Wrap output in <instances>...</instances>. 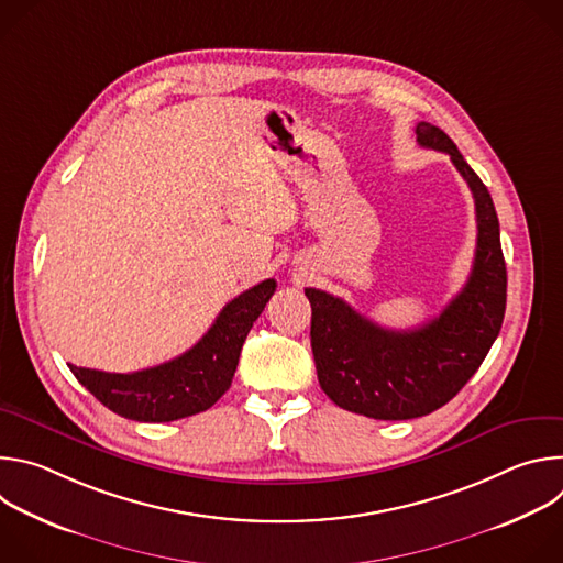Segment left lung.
Masks as SVG:
<instances>
[{
  "instance_id": "8db88e82",
  "label": "left lung",
  "mask_w": 563,
  "mask_h": 563,
  "mask_svg": "<svg viewBox=\"0 0 563 563\" xmlns=\"http://www.w3.org/2000/svg\"><path fill=\"white\" fill-rule=\"evenodd\" d=\"M415 131L421 146L450 155L474 198L476 252L465 287L437 318L406 332L372 323L328 291L305 289L320 387L339 408L378 421L417 419L445 406L488 356L506 313L508 276L488 187L439 126L419 122Z\"/></svg>"
}]
</instances>
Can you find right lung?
<instances>
[{"mask_svg": "<svg viewBox=\"0 0 563 563\" xmlns=\"http://www.w3.org/2000/svg\"><path fill=\"white\" fill-rule=\"evenodd\" d=\"M276 291L267 278L222 307L209 332L185 354L163 365L113 374L68 365L102 406L142 423H169L209 410L229 389L240 350Z\"/></svg>", "mask_w": 563, "mask_h": 563, "instance_id": "add662e5", "label": "right lung"}]
</instances>
